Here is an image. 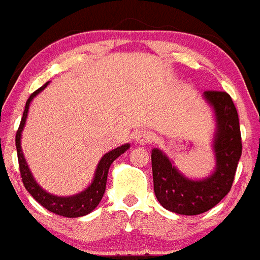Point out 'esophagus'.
Masks as SVG:
<instances>
[{
	"mask_svg": "<svg viewBox=\"0 0 260 260\" xmlns=\"http://www.w3.org/2000/svg\"><path fill=\"white\" fill-rule=\"evenodd\" d=\"M136 139V143L141 144V145H145V144H149L151 140H153V136H151L150 131L143 129V130H139L135 135Z\"/></svg>",
	"mask_w": 260,
	"mask_h": 260,
	"instance_id": "1",
	"label": "esophagus"
}]
</instances>
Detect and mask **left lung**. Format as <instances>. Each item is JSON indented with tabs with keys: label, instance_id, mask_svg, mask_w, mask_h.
I'll use <instances>...</instances> for the list:
<instances>
[{
	"label": "left lung",
	"instance_id": "left-lung-1",
	"mask_svg": "<svg viewBox=\"0 0 260 260\" xmlns=\"http://www.w3.org/2000/svg\"><path fill=\"white\" fill-rule=\"evenodd\" d=\"M204 96L216 115L214 140L216 171L202 181H192L179 173L158 149L151 150L154 193L164 209L181 215L209 211L230 192L241 155V134L238 111L226 92L209 91Z\"/></svg>",
	"mask_w": 260,
	"mask_h": 260
}]
</instances>
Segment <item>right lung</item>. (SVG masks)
<instances>
[{
    "instance_id": "right-lung-1",
    "label": "right lung",
    "mask_w": 260,
    "mask_h": 260,
    "mask_svg": "<svg viewBox=\"0 0 260 260\" xmlns=\"http://www.w3.org/2000/svg\"><path fill=\"white\" fill-rule=\"evenodd\" d=\"M46 86H48V82H46L44 86L40 87L39 89H37L34 93L30 94V97L26 101V105H25V110L21 117V122H20V126L19 129H17L16 149H17V159H19L20 174H21L22 183H24L25 188L27 189V192H29V193L31 194V196L34 197V199L37 200L43 207H45L48 211L54 212V214L60 215V216H66V217H81V216H84V215L89 214L91 211H93V210L97 207V205L101 202L102 196H104L105 193V189H106L107 173H109L110 166H111L112 161H114L117 156H120L122 153H125V151L129 149L130 144H125V145L119 146V148L109 151V153H106L104 156H102L99 166H97L93 182H92V184L88 187V188L84 189V191L81 192V193L76 194V196H71V197H58V196H53V194L44 191L42 187L35 182V179L32 178L31 173H30L29 167H27L24 155H22L21 146H20V139H21L22 129H24L25 121H26L30 102H31V100L34 99L40 91H43Z\"/></svg>"
}]
</instances>
